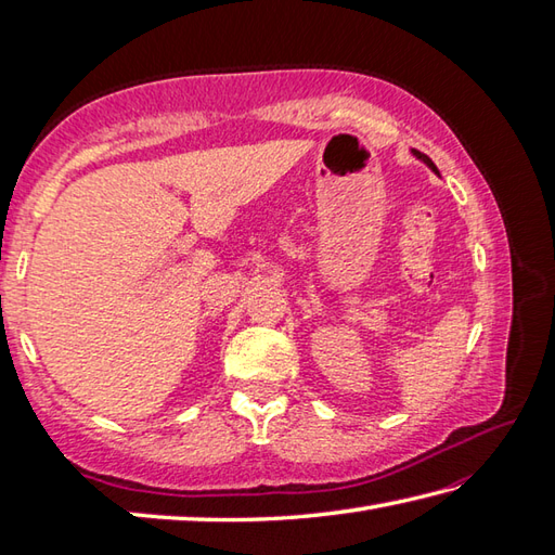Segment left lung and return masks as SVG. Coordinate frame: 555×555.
<instances>
[{"label": "left lung", "mask_w": 555, "mask_h": 555, "mask_svg": "<svg viewBox=\"0 0 555 555\" xmlns=\"http://www.w3.org/2000/svg\"><path fill=\"white\" fill-rule=\"evenodd\" d=\"M412 155H415L417 159H422L424 164H427V167H429L431 171H436V173H439V169H436V164H434V162H431V159H429L427 155H422V152H417V150H412Z\"/></svg>", "instance_id": "left-lung-1"}]
</instances>
